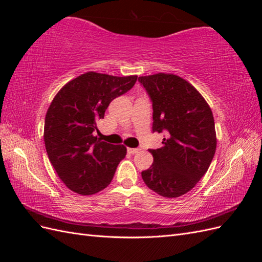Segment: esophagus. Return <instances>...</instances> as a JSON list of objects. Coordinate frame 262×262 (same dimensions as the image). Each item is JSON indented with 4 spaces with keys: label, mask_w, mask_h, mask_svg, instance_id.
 Here are the masks:
<instances>
[{
    "label": "esophagus",
    "mask_w": 262,
    "mask_h": 262,
    "mask_svg": "<svg viewBox=\"0 0 262 262\" xmlns=\"http://www.w3.org/2000/svg\"><path fill=\"white\" fill-rule=\"evenodd\" d=\"M140 150V148H133V147H128V152L130 153V154H136V153H138Z\"/></svg>",
    "instance_id": "34e87169"
}]
</instances>
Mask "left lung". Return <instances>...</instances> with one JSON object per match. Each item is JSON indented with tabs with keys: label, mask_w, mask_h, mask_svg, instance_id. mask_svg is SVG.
<instances>
[{
	"label": "left lung",
	"mask_w": 262,
	"mask_h": 262,
	"mask_svg": "<svg viewBox=\"0 0 262 262\" xmlns=\"http://www.w3.org/2000/svg\"><path fill=\"white\" fill-rule=\"evenodd\" d=\"M153 106V132H166L163 146L142 179L154 192L178 198L190 191L213 160L216 133L212 110L194 87L175 74L140 76Z\"/></svg>",
	"instance_id": "1"
}]
</instances>
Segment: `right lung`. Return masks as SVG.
<instances>
[{
    "label": "right lung",
    "instance_id": "right-lung-1",
    "mask_svg": "<svg viewBox=\"0 0 262 262\" xmlns=\"http://www.w3.org/2000/svg\"><path fill=\"white\" fill-rule=\"evenodd\" d=\"M137 80V75L87 72L55 95L45 119V145L59 178L72 191L94 194L112 182L126 147L95 136L97 121L104 119L112 100L130 91Z\"/></svg>",
    "mask_w": 262,
    "mask_h": 262
}]
</instances>
